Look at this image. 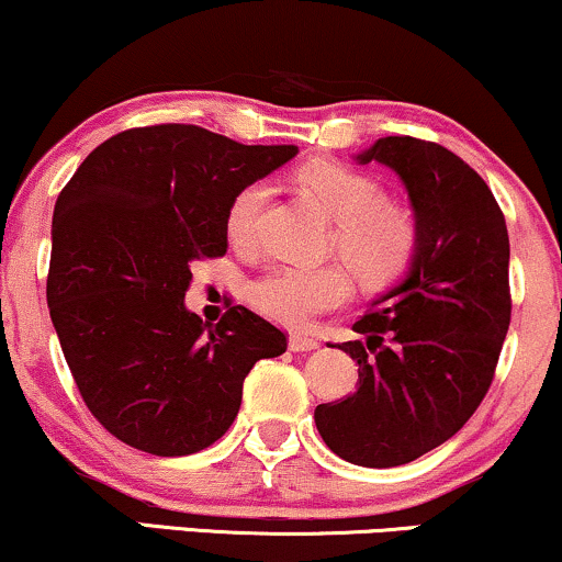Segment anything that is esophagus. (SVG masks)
<instances>
[{"label": "esophagus", "instance_id": "34e87169", "mask_svg": "<svg viewBox=\"0 0 562 562\" xmlns=\"http://www.w3.org/2000/svg\"><path fill=\"white\" fill-rule=\"evenodd\" d=\"M288 348L293 350V353H311V350L319 348V342L311 340V337H303V335H290Z\"/></svg>", "mask_w": 562, "mask_h": 562}]
</instances>
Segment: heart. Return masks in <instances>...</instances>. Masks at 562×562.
I'll list each match as a JSON object with an SVG mask.
<instances>
[{"label": "heart", "instance_id": "b5f03b06", "mask_svg": "<svg viewBox=\"0 0 562 562\" xmlns=\"http://www.w3.org/2000/svg\"><path fill=\"white\" fill-rule=\"evenodd\" d=\"M299 182L335 220L337 251L356 277L371 288L390 285L414 267L422 229L416 214L395 199H382V186L367 172L337 161H308ZM267 186L248 182L229 201L225 233L233 246L254 240ZM248 299L269 319L285 327H308L319 314L350 299V282L340 267H274L248 288Z\"/></svg>", "mask_w": 562, "mask_h": 562}]
</instances>
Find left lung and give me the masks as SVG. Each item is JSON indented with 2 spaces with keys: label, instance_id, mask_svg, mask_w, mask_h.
Returning <instances> with one entry per match:
<instances>
[{
  "label": "left lung",
  "instance_id": "8db88e82",
  "mask_svg": "<svg viewBox=\"0 0 562 562\" xmlns=\"http://www.w3.org/2000/svg\"><path fill=\"white\" fill-rule=\"evenodd\" d=\"M401 175L422 246L411 272L358 316L353 395L316 405L327 448L390 469L439 448L474 416L510 327V240L482 175L435 140L387 135L358 157Z\"/></svg>",
  "mask_w": 562,
  "mask_h": 562
}]
</instances>
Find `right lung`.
Instances as JSON below:
<instances>
[{"instance_id":"add662e5","label":"right lung","mask_w":562,"mask_h":562,"mask_svg":"<svg viewBox=\"0 0 562 562\" xmlns=\"http://www.w3.org/2000/svg\"><path fill=\"white\" fill-rule=\"evenodd\" d=\"M295 151L146 125L106 138L67 180L46 301L86 408L120 442L161 458L209 448L254 363L285 353V333L246 306L209 327L182 299L195 263L227 254L233 195Z\"/></svg>"}]
</instances>
